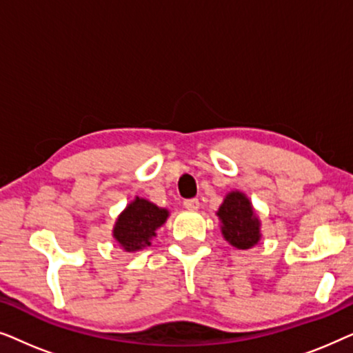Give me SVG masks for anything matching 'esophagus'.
I'll use <instances>...</instances> for the list:
<instances>
[{"mask_svg":"<svg viewBox=\"0 0 353 353\" xmlns=\"http://www.w3.org/2000/svg\"><path fill=\"white\" fill-rule=\"evenodd\" d=\"M183 205H185V209L188 210H197L199 209V199H196V197H192V199H186L183 202Z\"/></svg>","mask_w":353,"mask_h":353,"instance_id":"34e87169","label":"esophagus"}]
</instances>
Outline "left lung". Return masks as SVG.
I'll return each mask as SVG.
<instances>
[{
  "label": "left lung",
  "instance_id": "8db88e82",
  "mask_svg": "<svg viewBox=\"0 0 353 353\" xmlns=\"http://www.w3.org/2000/svg\"><path fill=\"white\" fill-rule=\"evenodd\" d=\"M216 215L223 223L221 233L231 245L238 249H249L259 243V220L254 215L249 199L243 192H230Z\"/></svg>",
  "mask_w": 353,
  "mask_h": 353
}]
</instances>
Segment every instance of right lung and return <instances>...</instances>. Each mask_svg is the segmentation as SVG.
<instances>
[{
  "label": "right lung",
  "mask_w": 353,
  "mask_h": 353,
  "mask_svg": "<svg viewBox=\"0 0 353 353\" xmlns=\"http://www.w3.org/2000/svg\"><path fill=\"white\" fill-rule=\"evenodd\" d=\"M168 212L159 209L152 202L137 197L117 219L114 238L125 250H139L149 245V239L156 236V230L165 223Z\"/></svg>",
  "instance_id": "add662e5"
}]
</instances>
